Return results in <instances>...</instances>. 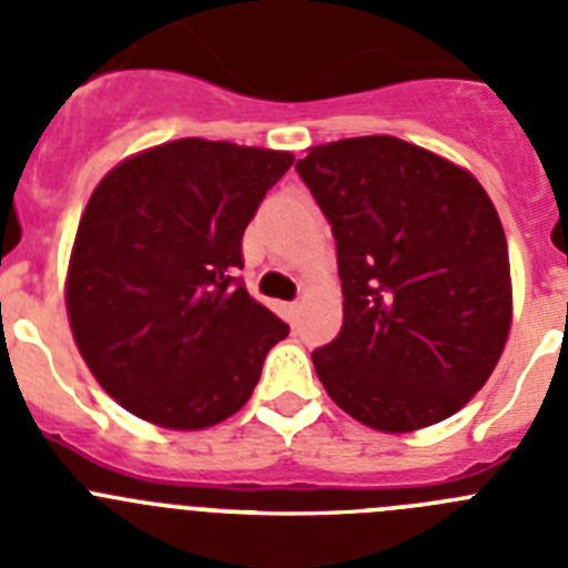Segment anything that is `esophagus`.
I'll use <instances>...</instances> for the list:
<instances>
[{
  "label": "esophagus",
  "mask_w": 568,
  "mask_h": 568,
  "mask_svg": "<svg viewBox=\"0 0 568 568\" xmlns=\"http://www.w3.org/2000/svg\"><path fill=\"white\" fill-rule=\"evenodd\" d=\"M284 313H287V318H295V315L301 313L298 301H293V304H284Z\"/></svg>",
  "instance_id": "34e87169"
}]
</instances>
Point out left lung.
Returning <instances> with one entry per match:
<instances>
[{"instance_id":"obj_1","label":"left lung","mask_w":568,"mask_h":568,"mask_svg":"<svg viewBox=\"0 0 568 568\" xmlns=\"http://www.w3.org/2000/svg\"><path fill=\"white\" fill-rule=\"evenodd\" d=\"M295 170L338 247L344 324L313 353L327 395L378 433L455 415L511 327L509 250L486 190L395 135L318 144Z\"/></svg>"}]
</instances>
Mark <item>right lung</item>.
Listing matches in <instances>:
<instances>
[{"label": "right lung", "instance_id": "1", "mask_svg": "<svg viewBox=\"0 0 568 568\" xmlns=\"http://www.w3.org/2000/svg\"><path fill=\"white\" fill-rule=\"evenodd\" d=\"M293 153L179 139L115 164L90 195L64 281L70 329L104 393L164 429L247 404L290 327L235 278L241 235Z\"/></svg>", "mask_w": 568, "mask_h": 568}]
</instances>
